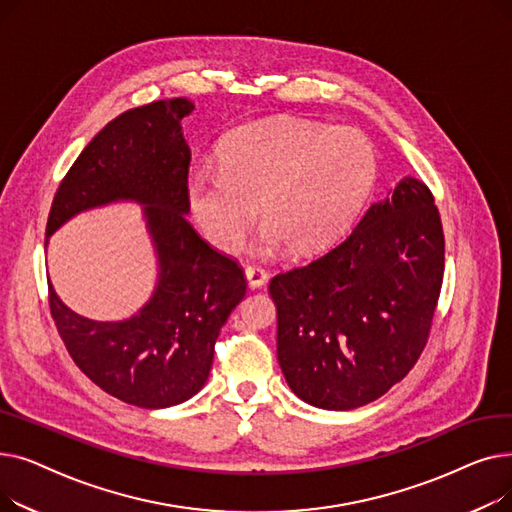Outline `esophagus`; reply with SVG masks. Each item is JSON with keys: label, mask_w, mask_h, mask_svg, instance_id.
Here are the masks:
<instances>
[{"label": "esophagus", "mask_w": 512, "mask_h": 512, "mask_svg": "<svg viewBox=\"0 0 512 512\" xmlns=\"http://www.w3.org/2000/svg\"><path fill=\"white\" fill-rule=\"evenodd\" d=\"M245 278L249 282V288L255 290V288H261L265 284L267 274H265V270H261L259 265H247L245 267Z\"/></svg>", "instance_id": "obj_1"}]
</instances>
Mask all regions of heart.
I'll return each instance as SVG.
<instances>
[{
	"label": "heart",
	"mask_w": 512,
	"mask_h": 512,
	"mask_svg": "<svg viewBox=\"0 0 512 512\" xmlns=\"http://www.w3.org/2000/svg\"><path fill=\"white\" fill-rule=\"evenodd\" d=\"M378 180L373 143L353 126L276 120L242 126L220 149V172L186 182L191 218L209 245L234 251L261 222L294 257L324 253L351 230Z\"/></svg>",
	"instance_id": "1"
}]
</instances>
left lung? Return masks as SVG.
<instances>
[{
  "label": "left lung",
  "instance_id": "left-lung-1",
  "mask_svg": "<svg viewBox=\"0 0 512 512\" xmlns=\"http://www.w3.org/2000/svg\"><path fill=\"white\" fill-rule=\"evenodd\" d=\"M442 276L434 195L405 176L340 245L272 278L278 363L290 390L328 411L378 400L423 353Z\"/></svg>",
  "mask_w": 512,
  "mask_h": 512
}]
</instances>
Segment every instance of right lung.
<instances>
[{
  "label": "right lung",
  "instance_id": "right-lung-1",
  "mask_svg": "<svg viewBox=\"0 0 512 512\" xmlns=\"http://www.w3.org/2000/svg\"><path fill=\"white\" fill-rule=\"evenodd\" d=\"M193 110L176 97L114 118L60 182L45 228L49 238L80 211L143 205L159 272L139 313L122 321L83 317L47 282L51 317L72 361L101 390L141 409L180 405L205 386L215 340L247 292L242 267L186 220L191 149L180 122Z\"/></svg>",
  "mask_w": 512,
  "mask_h": 512
}]
</instances>
